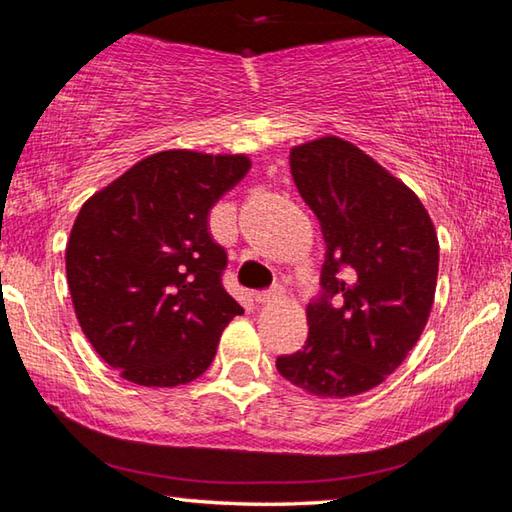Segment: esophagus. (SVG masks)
I'll list each match as a JSON object with an SVG mask.
<instances>
[{
  "mask_svg": "<svg viewBox=\"0 0 512 512\" xmlns=\"http://www.w3.org/2000/svg\"><path fill=\"white\" fill-rule=\"evenodd\" d=\"M282 296V287H273V289H264V291H257L255 293V300L257 302H273L275 298H280Z\"/></svg>",
  "mask_w": 512,
  "mask_h": 512,
  "instance_id": "esophagus-1",
  "label": "esophagus"
}]
</instances>
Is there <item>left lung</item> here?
Here are the masks:
<instances>
[{
	"instance_id": "1",
	"label": "left lung",
	"mask_w": 512,
	"mask_h": 512,
	"mask_svg": "<svg viewBox=\"0 0 512 512\" xmlns=\"http://www.w3.org/2000/svg\"><path fill=\"white\" fill-rule=\"evenodd\" d=\"M291 176L325 239L320 293L302 350L277 357L284 379L318 397L379 386L418 343L433 305L438 237L409 187L329 135L291 149Z\"/></svg>"
}]
</instances>
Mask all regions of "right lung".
Segmentation results:
<instances>
[{"label": "right lung", "instance_id": "add662e5", "mask_svg": "<svg viewBox=\"0 0 512 512\" xmlns=\"http://www.w3.org/2000/svg\"><path fill=\"white\" fill-rule=\"evenodd\" d=\"M248 169L246 155L162 151L81 207L65 250L69 293L83 334L124 379L189 384L244 314L223 289L228 255L207 214Z\"/></svg>", "mask_w": 512, "mask_h": 512}]
</instances>
